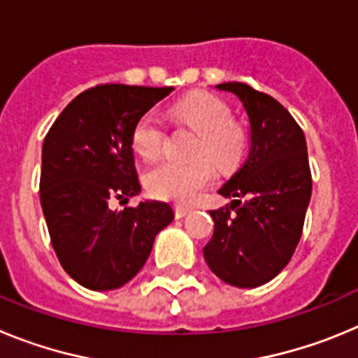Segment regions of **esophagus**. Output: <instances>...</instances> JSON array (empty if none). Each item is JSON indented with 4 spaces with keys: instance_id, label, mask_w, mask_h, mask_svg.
Returning <instances> with one entry per match:
<instances>
[{
    "instance_id": "esophagus-1",
    "label": "esophagus",
    "mask_w": 358,
    "mask_h": 358,
    "mask_svg": "<svg viewBox=\"0 0 358 358\" xmlns=\"http://www.w3.org/2000/svg\"><path fill=\"white\" fill-rule=\"evenodd\" d=\"M176 217L177 218H182V217H186V215L188 213H192V210H189V208H186V206H181V204H177L176 206Z\"/></svg>"
}]
</instances>
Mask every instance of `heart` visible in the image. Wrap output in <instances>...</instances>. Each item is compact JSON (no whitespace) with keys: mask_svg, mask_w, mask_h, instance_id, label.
I'll return each instance as SVG.
<instances>
[{"mask_svg":"<svg viewBox=\"0 0 358 358\" xmlns=\"http://www.w3.org/2000/svg\"><path fill=\"white\" fill-rule=\"evenodd\" d=\"M172 116L199 132L195 157L192 161L164 159L147 173V188L152 195L166 201L194 202L201 197L215 176L213 164L229 170L240 163L248 148V132L231 120V109L220 98L195 93L172 107ZM166 131L154 113H145L132 129V147L145 159H156L163 152ZM204 155H208L204 158Z\"/></svg>","mask_w":358,"mask_h":358,"instance_id":"heart-1","label":"heart"}]
</instances>
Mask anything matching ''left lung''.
Returning a JSON list of instances; mask_svg holds the SVG:
<instances>
[{"instance_id":"obj_1","label":"left lung","mask_w":358,"mask_h":358,"mask_svg":"<svg viewBox=\"0 0 358 358\" xmlns=\"http://www.w3.org/2000/svg\"><path fill=\"white\" fill-rule=\"evenodd\" d=\"M215 87L242 102L251 125V148L242 169L218 189L233 201L210 211L215 231L202 252L208 267L227 285L255 289L285 268L301 238L312 195L306 140L273 96L242 82Z\"/></svg>"}]
</instances>
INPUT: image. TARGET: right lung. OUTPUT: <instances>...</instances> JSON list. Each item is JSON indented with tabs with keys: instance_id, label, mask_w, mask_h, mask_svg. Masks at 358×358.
Returning a JSON list of instances; mask_svg holds the SVG:
<instances>
[{
	"instance_id": "obj_1",
	"label": "right lung",
	"mask_w": 358,
	"mask_h": 358,
	"mask_svg": "<svg viewBox=\"0 0 358 358\" xmlns=\"http://www.w3.org/2000/svg\"><path fill=\"white\" fill-rule=\"evenodd\" d=\"M173 87L103 84L66 106L43 143L41 206L62 268L90 290L120 289L147 262L154 238L173 220L170 204L110 202L141 192L132 129Z\"/></svg>"
}]
</instances>
